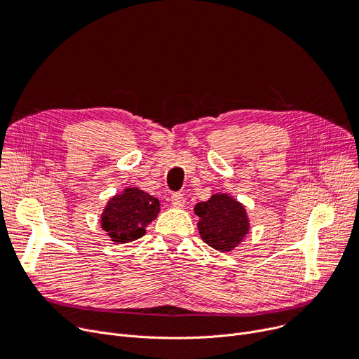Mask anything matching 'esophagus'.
<instances>
[{
	"instance_id": "34e87169",
	"label": "esophagus",
	"mask_w": 359,
	"mask_h": 359,
	"mask_svg": "<svg viewBox=\"0 0 359 359\" xmlns=\"http://www.w3.org/2000/svg\"><path fill=\"white\" fill-rule=\"evenodd\" d=\"M170 203H172L174 208H182L185 204V197L181 193H174L170 196Z\"/></svg>"
}]
</instances>
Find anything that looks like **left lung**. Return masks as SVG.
<instances>
[{"mask_svg":"<svg viewBox=\"0 0 359 359\" xmlns=\"http://www.w3.org/2000/svg\"><path fill=\"white\" fill-rule=\"evenodd\" d=\"M201 240L212 248L228 252L241 244L250 231L245 208L228 194H213L194 208Z\"/></svg>","mask_w":359,"mask_h":359,"instance_id":"1","label":"left lung"}]
</instances>
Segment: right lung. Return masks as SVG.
Masks as SVG:
<instances>
[{"mask_svg":"<svg viewBox=\"0 0 359 359\" xmlns=\"http://www.w3.org/2000/svg\"><path fill=\"white\" fill-rule=\"evenodd\" d=\"M161 204L158 198L135 187L126 189L108 201L100 217L102 229L114 243H131L146 233V226L156 219Z\"/></svg>","mask_w":359,"mask_h":359,"instance_id":"right-lung-1","label":"right lung"}]
</instances>
